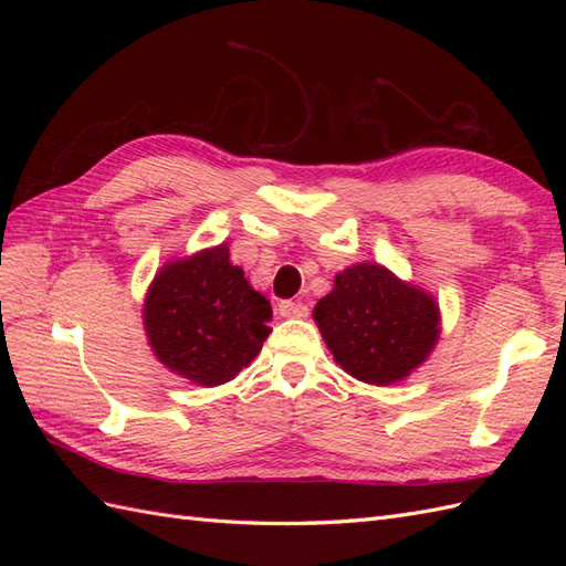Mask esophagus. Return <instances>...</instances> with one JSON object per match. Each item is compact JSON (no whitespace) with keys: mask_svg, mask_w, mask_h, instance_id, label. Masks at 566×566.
I'll return each instance as SVG.
<instances>
[{"mask_svg":"<svg viewBox=\"0 0 566 566\" xmlns=\"http://www.w3.org/2000/svg\"><path fill=\"white\" fill-rule=\"evenodd\" d=\"M279 312H281V316H285V318H304V316H310V306H306L304 302L285 300V302L279 304Z\"/></svg>","mask_w":566,"mask_h":566,"instance_id":"1","label":"esophagus"}]
</instances>
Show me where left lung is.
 Listing matches in <instances>:
<instances>
[{
    "label": "left lung",
    "instance_id": "1",
    "mask_svg": "<svg viewBox=\"0 0 566 566\" xmlns=\"http://www.w3.org/2000/svg\"><path fill=\"white\" fill-rule=\"evenodd\" d=\"M314 321L335 361L368 385L413 373L439 339V304L380 264H354L318 300Z\"/></svg>",
    "mask_w": 566,
    "mask_h": 566
}]
</instances>
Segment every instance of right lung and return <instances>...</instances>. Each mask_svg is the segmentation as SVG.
Segmentation results:
<instances>
[{"label": "right lung", "mask_w": 566, "mask_h": 566, "mask_svg": "<svg viewBox=\"0 0 566 566\" xmlns=\"http://www.w3.org/2000/svg\"><path fill=\"white\" fill-rule=\"evenodd\" d=\"M271 316L269 300L231 264L227 243L167 262L144 302L153 354L200 387L224 385L248 368L271 333Z\"/></svg>", "instance_id": "1"}]
</instances>
